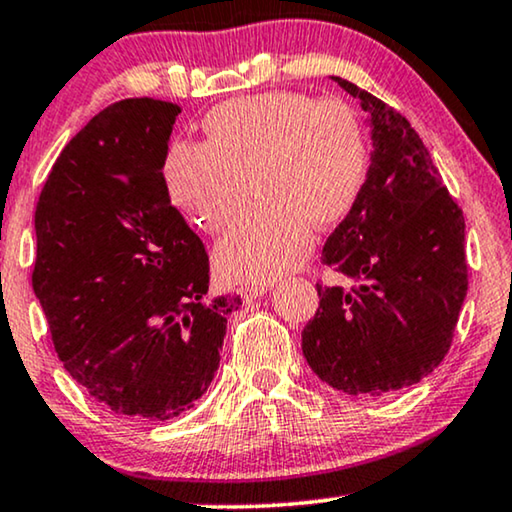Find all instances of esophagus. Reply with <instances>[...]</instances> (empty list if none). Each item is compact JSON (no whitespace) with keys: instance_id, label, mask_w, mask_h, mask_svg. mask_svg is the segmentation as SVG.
Listing matches in <instances>:
<instances>
[{"instance_id":"obj_1","label":"esophagus","mask_w":512,"mask_h":512,"mask_svg":"<svg viewBox=\"0 0 512 512\" xmlns=\"http://www.w3.org/2000/svg\"><path fill=\"white\" fill-rule=\"evenodd\" d=\"M270 286H272V284H251V286H242L240 296H242L244 300H247V303H251V300L265 296V293L270 291Z\"/></svg>"}]
</instances>
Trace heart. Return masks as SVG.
<instances>
[{"label": "heart", "mask_w": 512, "mask_h": 512, "mask_svg": "<svg viewBox=\"0 0 512 512\" xmlns=\"http://www.w3.org/2000/svg\"><path fill=\"white\" fill-rule=\"evenodd\" d=\"M209 142H177L165 181L174 205L209 233L240 219L256 191L263 202L216 249L221 275L268 282L312 247V223L328 228L352 212L366 181L359 118L342 100L272 90L223 102L205 118Z\"/></svg>", "instance_id": "b5f03b06"}]
</instances>
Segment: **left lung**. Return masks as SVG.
Wrapping results in <instances>:
<instances>
[{
    "instance_id": "obj_1",
    "label": "left lung",
    "mask_w": 512,
    "mask_h": 512,
    "mask_svg": "<svg viewBox=\"0 0 512 512\" xmlns=\"http://www.w3.org/2000/svg\"><path fill=\"white\" fill-rule=\"evenodd\" d=\"M368 114L373 153L321 261L354 286H321L303 354L333 389L382 396L433 373L468 291L464 214L408 118L340 76Z\"/></svg>"
}]
</instances>
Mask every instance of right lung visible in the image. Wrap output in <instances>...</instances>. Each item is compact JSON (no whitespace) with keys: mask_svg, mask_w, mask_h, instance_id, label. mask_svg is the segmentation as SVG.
<instances>
[{"mask_svg":"<svg viewBox=\"0 0 512 512\" xmlns=\"http://www.w3.org/2000/svg\"><path fill=\"white\" fill-rule=\"evenodd\" d=\"M172 102L90 118L41 188L32 289L65 370L116 415L165 422L214 380L240 296H209V256L170 202Z\"/></svg>","mask_w":512,"mask_h":512,"instance_id":"right-lung-1","label":"right lung"}]
</instances>
